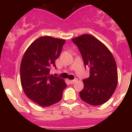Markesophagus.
Returning a JSON list of instances; mask_svg holds the SVG:
<instances>
[{
    "instance_id": "obj_1",
    "label": "esophagus",
    "mask_w": 132,
    "mask_h": 132,
    "mask_svg": "<svg viewBox=\"0 0 132 132\" xmlns=\"http://www.w3.org/2000/svg\"><path fill=\"white\" fill-rule=\"evenodd\" d=\"M77 79H73V80H69V82L71 84H73V83H75V82H77Z\"/></svg>"
}]
</instances>
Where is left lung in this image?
<instances>
[{
	"label": "left lung",
	"instance_id": "obj_1",
	"mask_svg": "<svg viewBox=\"0 0 132 132\" xmlns=\"http://www.w3.org/2000/svg\"><path fill=\"white\" fill-rule=\"evenodd\" d=\"M72 41L80 51L85 67H90L89 77L82 80L80 98L90 105H101L109 100L117 87L115 59L106 46L92 35L83 34Z\"/></svg>",
	"mask_w": 132,
	"mask_h": 132
}]
</instances>
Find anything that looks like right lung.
<instances>
[{"label":"right lung","instance_id":"obj_1","mask_svg":"<svg viewBox=\"0 0 132 132\" xmlns=\"http://www.w3.org/2000/svg\"><path fill=\"white\" fill-rule=\"evenodd\" d=\"M65 39L43 36L27 49L20 65V81L29 99L43 107L61 100L67 85L63 79L50 75L52 66L59 57Z\"/></svg>","mask_w":132,"mask_h":132}]
</instances>
